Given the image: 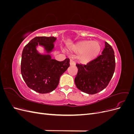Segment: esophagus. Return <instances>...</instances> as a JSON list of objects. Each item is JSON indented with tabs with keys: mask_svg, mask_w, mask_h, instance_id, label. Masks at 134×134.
<instances>
[{
	"mask_svg": "<svg viewBox=\"0 0 134 134\" xmlns=\"http://www.w3.org/2000/svg\"><path fill=\"white\" fill-rule=\"evenodd\" d=\"M75 64V63L74 61V60L73 59H70V65H74Z\"/></svg>",
	"mask_w": 134,
	"mask_h": 134,
	"instance_id": "esophagus-1",
	"label": "esophagus"
}]
</instances>
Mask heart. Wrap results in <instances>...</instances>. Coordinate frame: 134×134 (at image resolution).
I'll use <instances>...</instances> for the list:
<instances>
[{
    "mask_svg": "<svg viewBox=\"0 0 134 134\" xmlns=\"http://www.w3.org/2000/svg\"><path fill=\"white\" fill-rule=\"evenodd\" d=\"M100 46L96 41H83L77 43L73 50L80 55L79 59L81 62L87 63L95 58L98 55Z\"/></svg>",
    "mask_w": 134,
    "mask_h": 134,
    "instance_id": "obj_1",
    "label": "heart"
}]
</instances>
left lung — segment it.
Returning a JSON list of instances; mask_svg holds the SVG:
<instances>
[{
	"instance_id": "8db88e82",
	"label": "left lung",
	"mask_w": 134,
	"mask_h": 134,
	"mask_svg": "<svg viewBox=\"0 0 134 134\" xmlns=\"http://www.w3.org/2000/svg\"><path fill=\"white\" fill-rule=\"evenodd\" d=\"M75 83L79 90L89 94L102 91L111 80L115 70V52L107 42L102 54L86 65L76 64Z\"/></svg>"
}]
</instances>
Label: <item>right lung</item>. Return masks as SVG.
<instances>
[{"mask_svg": "<svg viewBox=\"0 0 134 134\" xmlns=\"http://www.w3.org/2000/svg\"><path fill=\"white\" fill-rule=\"evenodd\" d=\"M54 37H36L24 47L21 63L22 78L27 86L39 93H47L58 87L61 75L70 66V60L62 62L52 59L49 55L38 54L36 46L39 44L50 52L54 48Z\"/></svg>", "mask_w": 134, "mask_h": 134, "instance_id": "right-lung-1", "label": "right lung"}]
</instances>
